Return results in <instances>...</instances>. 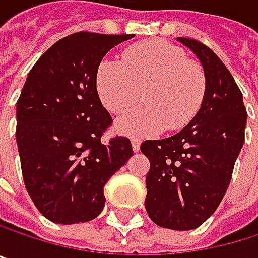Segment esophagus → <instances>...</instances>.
I'll return each instance as SVG.
<instances>
[{
	"instance_id": "34e87169",
	"label": "esophagus",
	"mask_w": 258,
	"mask_h": 258,
	"mask_svg": "<svg viewBox=\"0 0 258 258\" xmlns=\"http://www.w3.org/2000/svg\"><path fill=\"white\" fill-rule=\"evenodd\" d=\"M132 148H133L135 153H139V150H141V142H139V141H133V142H132Z\"/></svg>"
}]
</instances>
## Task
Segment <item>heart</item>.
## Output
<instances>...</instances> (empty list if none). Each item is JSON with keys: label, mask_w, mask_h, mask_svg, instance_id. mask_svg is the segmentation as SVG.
Listing matches in <instances>:
<instances>
[{"label": "heart", "mask_w": 258, "mask_h": 258, "mask_svg": "<svg viewBox=\"0 0 258 258\" xmlns=\"http://www.w3.org/2000/svg\"><path fill=\"white\" fill-rule=\"evenodd\" d=\"M96 90L104 107L120 114L138 102L142 107L119 117V135L144 139L187 125L201 107L206 92L203 68L186 58L181 48L165 40L128 46L122 63L104 60L96 69Z\"/></svg>", "instance_id": "heart-1"}]
</instances>
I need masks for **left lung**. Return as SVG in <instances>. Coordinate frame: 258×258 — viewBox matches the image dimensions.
Wrapping results in <instances>:
<instances>
[{"label":"left lung","mask_w":258,"mask_h":258,"mask_svg":"<svg viewBox=\"0 0 258 258\" xmlns=\"http://www.w3.org/2000/svg\"><path fill=\"white\" fill-rule=\"evenodd\" d=\"M200 60L206 92L198 113L177 135L145 141L151 168L145 209L154 224L186 231L204 224L221 204L245 142L243 96L221 58L195 39L177 37Z\"/></svg>","instance_id":"left-lung-1"}]
</instances>
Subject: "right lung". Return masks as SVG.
<instances>
[{
    "label": "right lung",
    "mask_w": 258,
    "mask_h": 258,
    "mask_svg": "<svg viewBox=\"0 0 258 258\" xmlns=\"http://www.w3.org/2000/svg\"><path fill=\"white\" fill-rule=\"evenodd\" d=\"M133 34L74 33L31 68L16 102V144L25 189L55 224L95 219L104 184L133 156L125 138L101 142L111 116L96 92L102 57Z\"/></svg>",
    "instance_id": "add662e5"
}]
</instances>
